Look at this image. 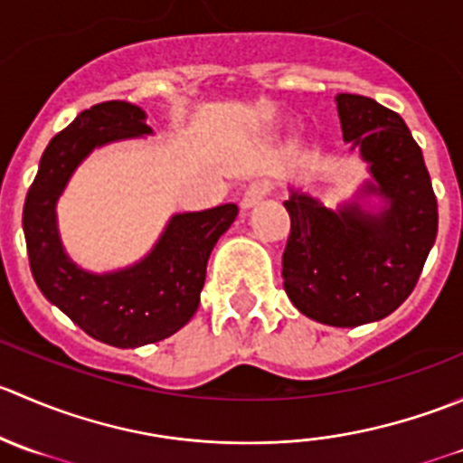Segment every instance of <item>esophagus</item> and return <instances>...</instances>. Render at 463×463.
<instances>
[{
  "mask_svg": "<svg viewBox=\"0 0 463 463\" xmlns=\"http://www.w3.org/2000/svg\"><path fill=\"white\" fill-rule=\"evenodd\" d=\"M270 193V185L269 184H253L249 190L244 193V197H241V210H253L255 205H260L261 199L266 197V194Z\"/></svg>",
  "mask_w": 463,
  "mask_h": 463,
  "instance_id": "1",
  "label": "esophagus"
}]
</instances>
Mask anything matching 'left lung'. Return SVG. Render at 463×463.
I'll list each match as a JSON object with an SVG mask.
<instances>
[{
  "label": "left lung",
  "mask_w": 463,
  "mask_h": 463,
  "mask_svg": "<svg viewBox=\"0 0 463 463\" xmlns=\"http://www.w3.org/2000/svg\"><path fill=\"white\" fill-rule=\"evenodd\" d=\"M340 128L370 165L358 202L325 208L291 190L284 202L291 235L282 255L284 291L307 318L331 326H358L399 309L437 237V197L421 147L396 111L358 93H338Z\"/></svg>",
  "instance_id": "8db88e82"
}]
</instances>
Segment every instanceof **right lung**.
I'll use <instances>...</instances> for the list:
<instances>
[{
    "label": "right lung",
    "instance_id": "right-lung-1",
    "mask_svg": "<svg viewBox=\"0 0 463 463\" xmlns=\"http://www.w3.org/2000/svg\"><path fill=\"white\" fill-rule=\"evenodd\" d=\"M143 134L152 128L132 102L109 100L80 111L46 145L22 214L31 273L46 300L91 338L123 349L158 343L193 318L210 253L240 213L235 203H223L175 214L134 266L102 275L80 269L62 249L55 203L93 149Z\"/></svg>",
    "mask_w": 463,
    "mask_h": 463
}]
</instances>
